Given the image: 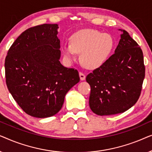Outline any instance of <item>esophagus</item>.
Listing matches in <instances>:
<instances>
[{
  "mask_svg": "<svg viewBox=\"0 0 152 152\" xmlns=\"http://www.w3.org/2000/svg\"><path fill=\"white\" fill-rule=\"evenodd\" d=\"M80 77L81 80H84L85 78H86V75H85L84 73H83L82 72H80Z\"/></svg>",
  "mask_w": 152,
  "mask_h": 152,
  "instance_id": "obj_1",
  "label": "esophagus"
}]
</instances>
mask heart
Listing matches in <instances>:
<instances>
[{
  "mask_svg": "<svg viewBox=\"0 0 152 152\" xmlns=\"http://www.w3.org/2000/svg\"><path fill=\"white\" fill-rule=\"evenodd\" d=\"M114 47L111 35L102 34L92 29H84L75 32L70 37V44L63 47V53L68 60L81 53V61L85 67L96 68L109 57Z\"/></svg>",
  "mask_w": 152,
  "mask_h": 152,
  "instance_id": "heart-1",
  "label": "heart"
}]
</instances>
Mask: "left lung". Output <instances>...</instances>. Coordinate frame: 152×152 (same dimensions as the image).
<instances>
[{
  "label": "left lung",
  "mask_w": 152,
  "mask_h": 152,
  "mask_svg": "<svg viewBox=\"0 0 152 152\" xmlns=\"http://www.w3.org/2000/svg\"><path fill=\"white\" fill-rule=\"evenodd\" d=\"M121 31L115 53L86 76L91 86L89 106L98 115L123 113L138 101L145 75L140 47Z\"/></svg>",
  "instance_id": "left-lung-1"
}]
</instances>
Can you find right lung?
Listing matches in <instances>:
<instances>
[{"label": "right lung", "mask_w": 152, "mask_h": 152, "mask_svg": "<svg viewBox=\"0 0 152 152\" xmlns=\"http://www.w3.org/2000/svg\"><path fill=\"white\" fill-rule=\"evenodd\" d=\"M57 24L28 28L10 48L5 61L6 84L23 111L48 118L61 109L68 91L80 82L77 70L60 63Z\"/></svg>", "instance_id": "1"}]
</instances>
